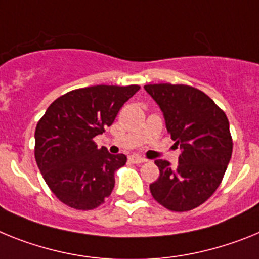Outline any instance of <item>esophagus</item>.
Listing matches in <instances>:
<instances>
[{"label": "esophagus", "mask_w": 259, "mask_h": 259, "mask_svg": "<svg viewBox=\"0 0 259 259\" xmlns=\"http://www.w3.org/2000/svg\"><path fill=\"white\" fill-rule=\"evenodd\" d=\"M129 159H130V161L134 164H142V163H146V161H147L145 157H141V156H130Z\"/></svg>", "instance_id": "34e87169"}]
</instances>
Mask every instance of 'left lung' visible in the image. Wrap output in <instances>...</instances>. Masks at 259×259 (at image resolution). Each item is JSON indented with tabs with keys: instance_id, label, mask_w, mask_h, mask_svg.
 <instances>
[{
	"instance_id": "8db88e82",
	"label": "left lung",
	"mask_w": 259,
	"mask_h": 259,
	"mask_svg": "<svg viewBox=\"0 0 259 259\" xmlns=\"http://www.w3.org/2000/svg\"><path fill=\"white\" fill-rule=\"evenodd\" d=\"M164 114L165 126L181 154L179 165L155 160L159 179L150 185L156 202L176 212L190 211L215 193L232 156L229 122L211 98L186 84H146Z\"/></svg>"
}]
</instances>
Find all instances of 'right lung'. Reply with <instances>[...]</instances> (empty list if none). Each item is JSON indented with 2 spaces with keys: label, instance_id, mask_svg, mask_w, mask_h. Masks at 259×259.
I'll use <instances>...</instances> for the list:
<instances>
[{
  "label": "right lung",
  "instance_id": "1",
  "mask_svg": "<svg viewBox=\"0 0 259 259\" xmlns=\"http://www.w3.org/2000/svg\"><path fill=\"white\" fill-rule=\"evenodd\" d=\"M141 89L99 86L73 90L52 103L36 125L35 159L56 197L75 210L104 203L114 188L123 154L98 148L94 138L111 126L125 103Z\"/></svg>",
  "mask_w": 259,
  "mask_h": 259
}]
</instances>
